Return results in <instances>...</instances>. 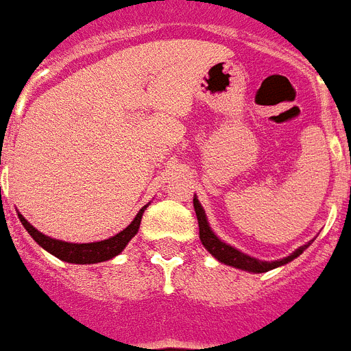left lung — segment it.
Masks as SVG:
<instances>
[{
	"label": "left lung",
	"mask_w": 351,
	"mask_h": 351,
	"mask_svg": "<svg viewBox=\"0 0 351 351\" xmlns=\"http://www.w3.org/2000/svg\"><path fill=\"white\" fill-rule=\"evenodd\" d=\"M194 210H196V216H198V225H199V239H202V244L208 252L214 255L219 262L223 264H228V266H234V267H239V269H246V271H252V273H266L269 269H275L278 266H284L287 262H291L293 258H296L300 253L303 252L305 248H308V244L298 248L293 255L289 257L282 258V261H275V262H264V261H257V258L250 257V255H244L243 252L239 250L232 248L228 244L221 243L217 239L214 232L210 230V226L207 223V216H205V210L203 207L199 205V202L194 198Z\"/></svg>",
	"instance_id": "obj_1"
}]
</instances>
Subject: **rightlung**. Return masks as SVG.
<instances>
[{
    "instance_id": "add662e5",
    "label": "right lung",
    "mask_w": 351,
    "mask_h": 351,
    "mask_svg": "<svg viewBox=\"0 0 351 351\" xmlns=\"http://www.w3.org/2000/svg\"><path fill=\"white\" fill-rule=\"evenodd\" d=\"M143 207L139 210V214L135 216V219L132 221L130 225L126 226L125 230L119 232L117 235L110 237V239L99 241V243H87V244H73V243H64V241L58 239H51L48 235L40 234L37 228L28 223L25 217L19 214V219L23 223L28 234L34 237V241L37 244H40L46 252H49L51 255H55L60 261L66 262H73V264H96V262H103L108 261V258L116 257L119 255L125 246L130 243V239L134 237L137 232H139V225H141V217H143Z\"/></svg>"
}]
</instances>
